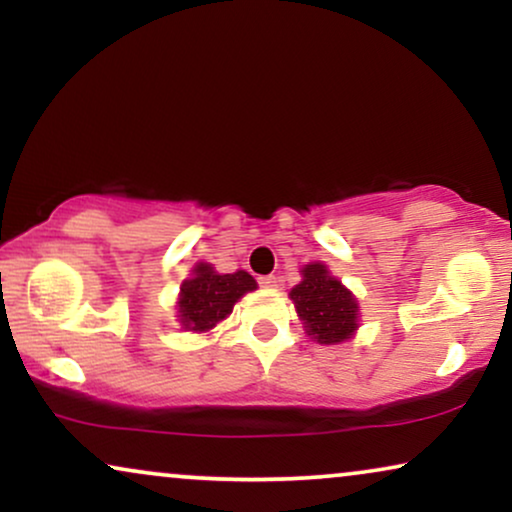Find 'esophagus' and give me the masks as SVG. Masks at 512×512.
I'll use <instances>...</instances> for the list:
<instances>
[{
	"mask_svg": "<svg viewBox=\"0 0 512 512\" xmlns=\"http://www.w3.org/2000/svg\"><path fill=\"white\" fill-rule=\"evenodd\" d=\"M258 284H261L263 289H275L277 277L275 275H263V277H258Z\"/></svg>",
	"mask_w": 512,
	"mask_h": 512,
	"instance_id": "34e87169",
	"label": "esophagus"
}]
</instances>
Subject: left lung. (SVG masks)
I'll return each mask as SVG.
<instances>
[{"label":"left lung","mask_w":512,"mask_h":512,"mask_svg":"<svg viewBox=\"0 0 512 512\" xmlns=\"http://www.w3.org/2000/svg\"><path fill=\"white\" fill-rule=\"evenodd\" d=\"M291 300L305 321L307 335L321 345L342 342L356 331L359 303L338 279L328 275L326 265L312 263L303 268V282L291 289Z\"/></svg>","instance_id":"1"}]
</instances>
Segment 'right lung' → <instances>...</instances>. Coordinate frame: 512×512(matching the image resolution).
<instances>
[{"label": "right lung", "instance_id": "obj_1", "mask_svg": "<svg viewBox=\"0 0 512 512\" xmlns=\"http://www.w3.org/2000/svg\"><path fill=\"white\" fill-rule=\"evenodd\" d=\"M256 289V279L249 272L237 270L233 275H219L212 265L200 263L193 277L181 286L179 317L181 326L191 331H209L233 312V305L247 291Z\"/></svg>", "mask_w": 512, "mask_h": 512}]
</instances>
